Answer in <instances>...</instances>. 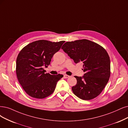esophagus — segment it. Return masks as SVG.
Masks as SVG:
<instances>
[{
	"label": "esophagus",
	"mask_w": 128,
	"mask_h": 128,
	"mask_svg": "<svg viewBox=\"0 0 128 128\" xmlns=\"http://www.w3.org/2000/svg\"><path fill=\"white\" fill-rule=\"evenodd\" d=\"M69 77H70V76H69V75H66V74H64V78H68Z\"/></svg>",
	"instance_id": "1"
}]
</instances>
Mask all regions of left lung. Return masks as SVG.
Wrapping results in <instances>:
<instances>
[{
    "mask_svg": "<svg viewBox=\"0 0 128 128\" xmlns=\"http://www.w3.org/2000/svg\"><path fill=\"white\" fill-rule=\"evenodd\" d=\"M62 49L75 63L83 64L82 70L86 73L82 77L75 76L77 83L72 88L74 94L84 100L97 97L110 76V60L106 50L86 39L66 42Z\"/></svg>",
    "mask_w": 128,
    "mask_h": 128,
    "instance_id": "obj_1",
    "label": "left lung"
}]
</instances>
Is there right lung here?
Masks as SVG:
<instances>
[{
  "label": "right lung",
  "instance_id": "right-lung-1",
  "mask_svg": "<svg viewBox=\"0 0 128 128\" xmlns=\"http://www.w3.org/2000/svg\"><path fill=\"white\" fill-rule=\"evenodd\" d=\"M64 42L36 40L20 51L16 60V75L19 82L28 95L41 99L54 92L57 82L63 75L45 73L43 68L50 64L52 57L60 50Z\"/></svg>",
  "mask_w": 128,
  "mask_h": 128
}]
</instances>
